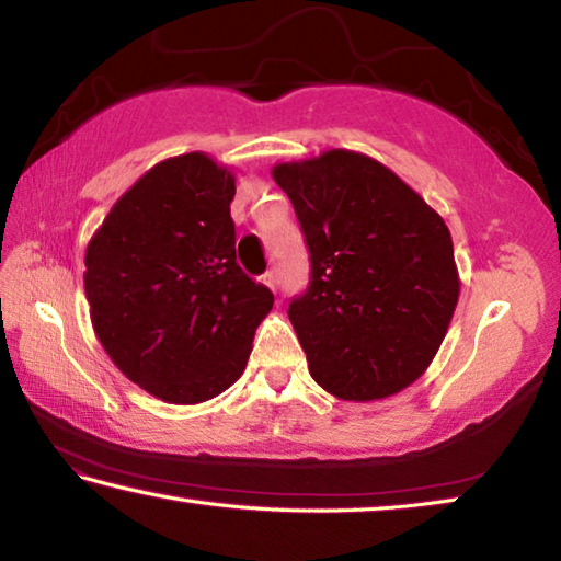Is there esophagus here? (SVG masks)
<instances>
[{"label": "esophagus", "mask_w": 561, "mask_h": 561, "mask_svg": "<svg viewBox=\"0 0 561 561\" xmlns=\"http://www.w3.org/2000/svg\"><path fill=\"white\" fill-rule=\"evenodd\" d=\"M262 282L267 284V287H270L272 291L277 289V274H274V272H264V274H262Z\"/></svg>", "instance_id": "obj_1"}]
</instances>
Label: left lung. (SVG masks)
Listing matches in <instances>:
<instances>
[{"instance_id": "left-lung-1", "label": "left lung", "mask_w": 561, "mask_h": 561, "mask_svg": "<svg viewBox=\"0 0 561 561\" xmlns=\"http://www.w3.org/2000/svg\"><path fill=\"white\" fill-rule=\"evenodd\" d=\"M272 178L309 247L311 282L289 321L311 378L341 401L401 393L431 366L458 307L448 225L356 150L279 163Z\"/></svg>"}]
</instances>
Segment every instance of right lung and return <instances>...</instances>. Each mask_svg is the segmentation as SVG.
<instances>
[{"instance_id":"obj_1","label":"right lung","mask_w":561,"mask_h":561,"mask_svg":"<svg viewBox=\"0 0 561 561\" xmlns=\"http://www.w3.org/2000/svg\"><path fill=\"white\" fill-rule=\"evenodd\" d=\"M234 175L185 153L138 178L87 247L91 324L113 364L160 401L193 405L242 376L274 294L234 257Z\"/></svg>"}]
</instances>
